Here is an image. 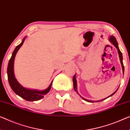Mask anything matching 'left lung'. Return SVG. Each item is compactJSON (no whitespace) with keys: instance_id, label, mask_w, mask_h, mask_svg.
<instances>
[{"instance_id":"obj_1","label":"left lung","mask_w":130,"mask_h":130,"mask_svg":"<svg viewBox=\"0 0 130 130\" xmlns=\"http://www.w3.org/2000/svg\"><path fill=\"white\" fill-rule=\"evenodd\" d=\"M109 40L111 42V43H113V44L115 45V46L116 47L117 51H118V53H119V57H120V61H121V66H122V69H123V74H124V65H123V56H122V53L120 51V49L119 48V46H118V43H117V42L116 41V38L114 37V36H111V37H110L109 38ZM73 87H74V90L77 92V80H76V78H75V74L73 76ZM118 90V89H117L116 91L115 92L113 93L112 94L110 95L109 96H108L107 98H109L110 96H111L113 95ZM78 93V92H77ZM81 96V98L85 100V101H87L88 102H91V103H93V102H101V101H103V100L106 99V98H106L105 99H102V100H100V101H89V100H88L87 99H85L84 98L82 97L81 95H79Z\"/></svg>"}]
</instances>
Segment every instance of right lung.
Instances as JSON below:
<instances>
[{
	"label": "right lung",
	"mask_w": 130,
	"mask_h": 130,
	"mask_svg": "<svg viewBox=\"0 0 130 130\" xmlns=\"http://www.w3.org/2000/svg\"><path fill=\"white\" fill-rule=\"evenodd\" d=\"M25 38L23 39L22 42L20 44L17 46L15 47L14 51H13V54L10 59L9 64H8L7 67V76H8V80H9V84L10 85V87L13 91L18 95L19 96L21 97L22 98L24 99L27 101H37L42 99L44 97V95L47 94L49 92V91L51 90L52 85V82L50 84L49 87L47 88L44 91H37V90H32V89H26L25 88L20 84L18 83L17 79H15L14 74V70H13V66H14V58L16 55L17 52L19 51V49L20 48V47L23 45L24 42Z\"/></svg>",
	"instance_id": "1"
}]
</instances>
